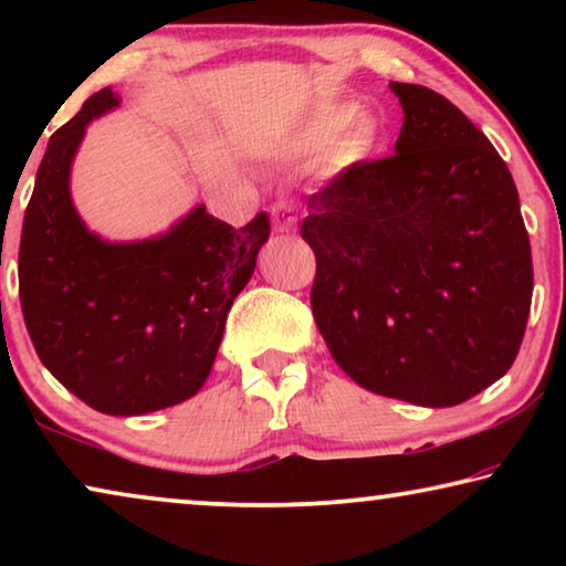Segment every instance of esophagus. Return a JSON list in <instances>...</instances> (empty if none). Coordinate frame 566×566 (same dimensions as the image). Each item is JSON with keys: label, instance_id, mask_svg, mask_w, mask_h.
Wrapping results in <instances>:
<instances>
[{"label": "esophagus", "instance_id": "1", "mask_svg": "<svg viewBox=\"0 0 566 566\" xmlns=\"http://www.w3.org/2000/svg\"><path fill=\"white\" fill-rule=\"evenodd\" d=\"M270 216H273V229L281 231V234H289V231L296 229L298 223L296 206L289 203V200H277V203H273Z\"/></svg>", "mask_w": 566, "mask_h": 566}]
</instances>
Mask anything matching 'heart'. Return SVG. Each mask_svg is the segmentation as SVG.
<instances>
[{
	"mask_svg": "<svg viewBox=\"0 0 566 566\" xmlns=\"http://www.w3.org/2000/svg\"><path fill=\"white\" fill-rule=\"evenodd\" d=\"M353 118V111L345 105H329L324 107V111L316 113V118L312 120V126H308V134H306V144L312 146V149H324V146H329L335 138L343 134L347 123ZM376 146V126L374 123L363 120L358 126L347 130V136L339 142V161H358V159H366L370 151H374Z\"/></svg>",
	"mask_w": 566,
	"mask_h": 566,
	"instance_id": "heart-1",
	"label": "heart"
}]
</instances>
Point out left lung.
<instances>
[{
    "mask_svg": "<svg viewBox=\"0 0 566 566\" xmlns=\"http://www.w3.org/2000/svg\"><path fill=\"white\" fill-rule=\"evenodd\" d=\"M391 157L353 161L306 198L312 312L337 366L381 397L461 405L521 350L531 242L513 175L438 92L391 82Z\"/></svg>",
    "mask_w": 566,
    "mask_h": 566,
    "instance_id": "1",
    "label": "left lung"
}]
</instances>
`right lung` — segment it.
Returning <instances> with one entry per match:
<instances>
[{"instance_id":"right-lung-1","label":"right lung","mask_w":566,"mask_h":566,"mask_svg":"<svg viewBox=\"0 0 566 566\" xmlns=\"http://www.w3.org/2000/svg\"><path fill=\"white\" fill-rule=\"evenodd\" d=\"M118 105L92 95L51 136L20 237V304L38 358L84 405L146 415L192 397L211 374L229 308L270 237L262 211L242 229L198 206L138 244L92 237L69 198L84 126Z\"/></svg>"}]
</instances>
